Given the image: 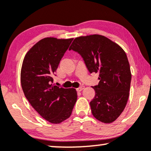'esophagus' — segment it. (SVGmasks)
Segmentation results:
<instances>
[{
    "label": "esophagus",
    "instance_id": "1",
    "mask_svg": "<svg viewBox=\"0 0 151 151\" xmlns=\"http://www.w3.org/2000/svg\"><path fill=\"white\" fill-rule=\"evenodd\" d=\"M84 89V86H79V87H78L77 89V90L78 91H82L83 89Z\"/></svg>",
    "mask_w": 151,
    "mask_h": 151
}]
</instances>
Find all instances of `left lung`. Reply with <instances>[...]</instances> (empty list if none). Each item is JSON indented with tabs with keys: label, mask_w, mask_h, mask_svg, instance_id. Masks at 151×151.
I'll use <instances>...</instances> for the list:
<instances>
[{
	"label": "left lung",
	"mask_w": 151,
	"mask_h": 151,
	"mask_svg": "<svg viewBox=\"0 0 151 151\" xmlns=\"http://www.w3.org/2000/svg\"><path fill=\"white\" fill-rule=\"evenodd\" d=\"M81 55L90 73H99V82L93 86L95 96L90 102L97 120L110 124L125 109L129 96L131 73L124 50L100 35L76 37L69 50Z\"/></svg>",
	"instance_id": "8db88e82"
}]
</instances>
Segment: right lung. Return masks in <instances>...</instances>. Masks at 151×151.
Returning a JSON list of instances; mask_svg holds the SVG:
<instances>
[{"label": "right lung", "instance_id": "obj_1", "mask_svg": "<svg viewBox=\"0 0 151 151\" xmlns=\"http://www.w3.org/2000/svg\"><path fill=\"white\" fill-rule=\"evenodd\" d=\"M72 40L44 38L31 47L22 62L20 81L24 94L35 110L52 124L68 119L77 99L75 89L52 84V77Z\"/></svg>", "mask_w": 151, "mask_h": 151}]
</instances>
